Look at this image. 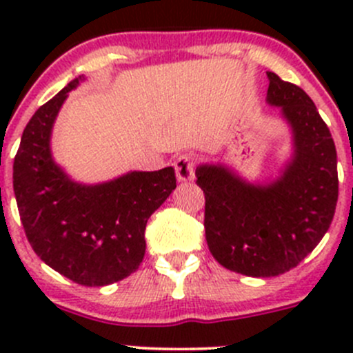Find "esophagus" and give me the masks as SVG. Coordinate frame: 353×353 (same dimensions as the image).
Returning a JSON list of instances; mask_svg holds the SVG:
<instances>
[{
    "mask_svg": "<svg viewBox=\"0 0 353 353\" xmlns=\"http://www.w3.org/2000/svg\"><path fill=\"white\" fill-rule=\"evenodd\" d=\"M176 167V176L179 181H193L194 179V170H196V157L191 154H184L177 157L174 162Z\"/></svg>",
    "mask_w": 353,
    "mask_h": 353,
    "instance_id": "34e87169",
    "label": "esophagus"
}]
</instances>
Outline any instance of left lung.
<instances>
[{"label":"left lung","mask_w":353,"mask_h":353,"mask_svg":"<svg viewBox=\"0 0 353 353\" xmlns=\"http://www.w3.org/2000/svg\"><path fill=\"white\" fill-rule=\"evenodd\" d=\"M266 102L282 108L294 154L276 181L249 184L223 165H199L205 236L230 272L276 276L295 268L323 239L338 201L336 148L314 102L301 87L268 71Z\"/></svg>","instance_id":"8db88e82"}]
</instances>
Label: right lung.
<instances>
[{"instance_id": "1", "label": "right lung", "mask_w": 353, "mask_h": 353, "mask_svg": "<svg viewBox=\"0 0 353 353\" xmlns=\"http://www.w3.org/2000/svg\"><path fill=\"white\" fill-rule=\"evenodd\" d=\"M71 80L41 105L25 126L13 162V191L20 220L35 254L85 287H104L134 273L143 261L145 227L176 190L172 167L128 172L87 186L71 181L51 155V131Z\"/></svg>"}]
</instances>
